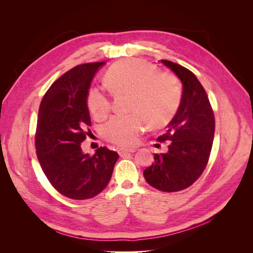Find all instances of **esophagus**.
I'll use <instances>...</instances> for the list:
<instances>
[{
	"label": "esophagus",
	"instance_id": "1",
	"mask_svg": "<svg viewBox=\"0 0 253 253\" xmlns=\"http://www.w3.org/2000/svg\"><path fill=\"white\" fill-rule=\"evenodd\" d=\"M136 150L135 149H119L118 150V154L120 156H125L126 154H128V153H134Z\"/></svg>",
	"mask_w": 253,
	"mask_h": 253
}]
</instances>
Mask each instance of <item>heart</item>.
<instances>
[{
    "label": "heart",
    "instance_id": "obj_1",
    "mask_svg": "<svg viewBox=\"0 0 253 253\" xmlns=\"http://www.w3.org/2000/svg\"><path fill=\"white\" fill-rule=\"evenodd\" d=\"M106 86L113 94H129V111L126 116H115L103 127L104 138L121 147L134 145L147 119L153 126L169 121L181 100V86L173 75L156 72L147 61L131 59L114 64L105 73ZM89 113L96 120L108 116L111 100L100 89L90 88L86 97Z\"/></svg>",
    "mask_w": 253,
    "mask_h": 253
}]
</instances>
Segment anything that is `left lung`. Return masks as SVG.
<instances>
[{"label":"left lung","mask_w":253,"mask_h":253,"mask_svg":"<svg viewBox=\"0 0 253 253\" xmlns=\"http://www.w3.org/2000/svg\"><path fill=\"white\" fill-rule=\"evenodd\" d=\"M162 62L182 83L180 105L157 140L168 141V152L155 154V163L143 171L145 180L163 192H177L195 182L208 164L215 131L209 98L196 76L177 63Z\"/></svg>","instance_id":"8db88e82"}]
</instances>
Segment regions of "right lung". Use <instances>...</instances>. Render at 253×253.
<instances>
[{
    "label": "right lung",
    "mask_w": 253,
    "mask_h": 253,
    "mask_svg": "<svg viewBox=\"0 0 253 253\" xmlns=\"http://www.w3.org/2000/svg\"><path fill=\"white\" fill-rule=\"evenodd\" d=\"M103 64H80L61 76L45 93L38 115V160L51 186L72 200H88L100 193L108 186L119 157L105 147L97 149L93 156L81 149L91 126L87 93Z\"/></svg>",
    "instance_id": "add662e5"
}]
</instances>
